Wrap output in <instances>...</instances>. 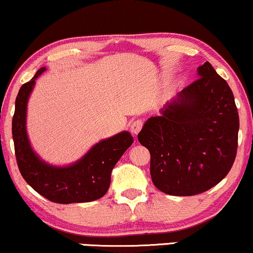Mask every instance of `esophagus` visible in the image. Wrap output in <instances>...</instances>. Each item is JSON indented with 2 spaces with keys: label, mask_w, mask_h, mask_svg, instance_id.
Instances as JSON below:
<instances>
[{
  "label": "esophagus",
  "mask_w": 253,
  "mask_h": 253,
  "mask_svg": "<svg viewBox=\"0 0 253 253\" xmlns=\"http://www.w3.org/2000/svg\"><path fill=\"white\" fill-rule=\"evenodd\" d=\"M143 126V121L142 120H136L133 121L131 124H130V130H131V132L133 135H137L139 131H141Z\"/></svg>",
  "instance_id": "1"
}]
</instances>
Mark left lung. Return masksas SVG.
Listing matches in <instances>:
<instances>
[{
    "label": "left lung",
    "instance_id": "left-lung-1",
    "mask_svg": "<svg viewBox=\"0 0 253 253\" xmlns=\"http://www.w3.org/2000/svg\"><path fill=\"white\" fill-rule=\"evenodd\" d=\"M197 76L138 133L150 151L152 183L168 195L208 191L236 158L239 116L232 90L209 62L197 68Z\"/></svg>",
    "mask_w": 253,
    "mask_h": 253
}]
</instances>
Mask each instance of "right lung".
<instances>
[{"mask_svg": "<svg viewBox=\"0 0 253 253\" xmlns=\"http://www.w3.org/2000/svg\"><path fill=\"white\" fill-rule=\"evenodd\" d=\"M45 67L37 70L29 82L21 86L15 101L12 139L18 169L24 180L43 197L60 204L85 203L99 199L110 186L111 171L122 155L132 144L129 131L102 139L83 157L64 167L43 161L30 144L27 132V107L37 77Z\"/></svg>", "mask_w": 253, "mask_h": 253, "instance_id": "obj_1", "label": "right lung"}]
</instances>
